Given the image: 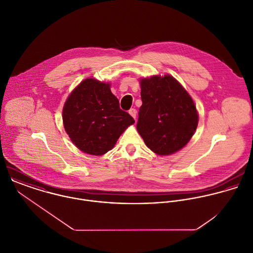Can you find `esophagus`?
Here are the masks:
<instances>
[{
  "mask_svg": "<svg viewBox=\"0 0 253 253\" xmlns=\"http://www.w3.org/2000/svg\"><path fill=\"white\" fill-rule=\"evenodd\" d=\"M128 113H129V115L135 120L136 119V110L134 108L129 109V111H128Z\"/></svg>",
  "mask_w": 253,
  "mask_h": 253,
  "instance_id": "1",
  "label": "esophagus"
}]
</instances>
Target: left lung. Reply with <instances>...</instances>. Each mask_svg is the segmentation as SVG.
I'll return each instance as SVG.
<instances>
[{
	"instance_id": "left-lung-1",
	"label": "left lung",
	"mask_w": 253,
	"mask_h": 253,
	"mask_svg": "<svg viewBox=\"0 0 253 253\" xmlns=\"http://www.w3.org/2000/svg\"><path fill=\"white\" fill-rule=\"evenodd\" d=\"M137 131L154 153L166 156L182 149L198 126L193 99L171 76L142 79Z\"/></svg>"
}]
</instances>
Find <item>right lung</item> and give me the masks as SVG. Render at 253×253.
I'll use <instances>...</instances> for the list:
<instances>
[{"label":"right lung","mask_w":253,"mask_h":253,"mask_svg":"<svg viewBox=\"0 0 253 253\" xmlns=\"http://www.w3.org/2000/svg\"><path fill=\"white\" fill-rule=\"evenodd\" d=\"M64 128L81 151L101 156L110 151L134 119L120 108L110 84L94 79L83 81L63 107Z\"/></svg>","instance_id":"right-lung-1"}]
</instances>
